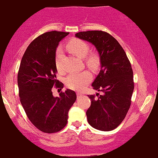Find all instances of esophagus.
<instances>
[{
    "label": "esophagus",
    "mask_w": 158,
    "mask_h": 158,
    "mask_svg": "<svg viewBox=\"0 0 158 158\" xmlns=\"http://www.w3.org/2000/svg\"><path fill=\"white\" fill-rule=\"evenodd\" d=\"M81 96H82V94H81V92H77V98H81Z\"/></svg>",
    "instance_id": "34e87169"
}]
</instances>
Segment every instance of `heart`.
<instances>
[{
    "instance_id": "obj_1",
    "label": "heart",
    "mask_w": 158,
    "mask_h": 158,
    "mask_svg": "<svg viewBox=\"0 0 158 158\" xmlns=\"http://www.w3.org/2000/svg\"><path fill=\"white\" fill-rule=\"evenodd\" d=\"M66 49L79 58L84 59L86 66L91 69L98 70L101 66V57L97 53L89 52L90 46L83 40L77 38L72 39L66 44ZM62 59L63 49L58 47L55 57V65L58 71H62ZM91 80L92 75L89 72H73L66 77L65 83L69 89L79 91L83 89L87 83L90 82Z\"/></svg>"
}]
</instances>
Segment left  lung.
Returning a JSON list of instances; mask_svg holds the SVG:
<instances>
[{"label": "left lung", "instance_id": "1", "mask_svg": "<svg viewBox=\"0 0 158 158\" xmlns=\"http://www.w3.org/2000/svg\"><path fill=\"white\" fill-rule=\"evenodd\" d=\"M77 38L92 43L101 57V69L92 86L103 92L88 95V123L101 131H112L121 123L131 106L134 90L133 71L125 51L114 37L103 31H80Z\"/></svg>", "mask_w": 158, "mask_h": 158}]
</instances>
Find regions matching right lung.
<instances>
[{
    "label": "right lung",
    "mask_w": 158,
    "mask_h": 158,
    "mask_svg": "<svg viewBox=\"0 0 158 158\" xmlns=\"http://www.w3.org/2000/svg\"><path fill=\"white\" fill-rule=\"evenodd\" d=\"M69 32L52 31L29 44L20 62L18 74L19 97L31 123L45 133H55L66 127L68 112L76 101L71 89L54 97L52 87L63 88L57 80L55 54L59 42Z\"/></svg>",
    "instance_id": "right-lung-1"
}]
</instances>
